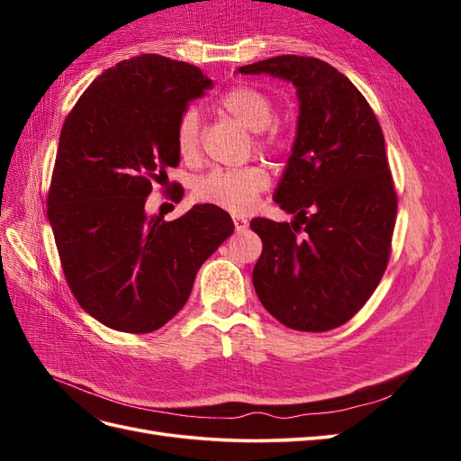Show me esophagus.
Masks as SVG:
<instances>
[{
  "instance_id": "obj_1",
  "label": "esophagus",
  "mask_w": 461,
  "mask_h": 461,
  "mask_svg": "<svg viewBox=\"0 0 461 461\" xmlns=\"http://www.w3.org/2000/svg\"><path fill=\"white\" fill-rule=\"evenodd\" d=\"M232 221H234V227H236V230H246L248 229V219L244 217V215H232Z\"/></svg>"
}]
</instances>
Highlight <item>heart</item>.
Here are the masks:
<instances>
[{
	"label": "heart",
	"instance_id": "heart-1",
	"mask_svg": "<svg viewBox=\"0 0 461 461\" xmlns=\"http://www.w3.org/2000/svg\"><path fill=\"white\" fill-rule=\"evenodd\" d=\"M221 109L239 121L244 129L259 132L258 146L263 151H273L278 148V136L267 132L275 119V105L271 97L254 86H232L219 100ZM202 119L196 107H186L176 121L175 142L183 159H194L200 151ZM269 186V175L258 165L239 167V169H212L200 176L194 185V196L198 202L225 209L230 213L248 212L259 194Z\"/></svg>",
	"mask_w": 461,
	"mask_h": 461
}]
</instances>
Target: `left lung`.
<instances>
[{"mask_svg": "<svg viewBox=\"0 0 461 461\" xmlns=\"http://www.w3.org/2000/svg\"><path fill=\"white\" fill-rule=\"evenodd\" d=\"M296 86V138L273 200L290 222L252 219L263 252L252 281L283 325L323 332L352 319L381 283L396 219L384 136L361 92L332 65L278 55L240 67Z\"/></svg>", "mask_w": 461, "mask_h": 461, "instance_id": "1", "label": "left lung"}]
</instances>
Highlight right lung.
I'll use <instances>...</instances> for the list:
<instances>
[{"label": "right lung", "mask_w": 461, "mask_h": 461, "mask_svg": "<svg viewBox=\"0 0 461 461\" xmlns=\"http://www.w3.org/2000/svg\"><path fill=\"white\" fill-rule=\"evenodd\" d=\"M212 86L198 67L142 53L97 77L63 122L48 219L77 302L109 329L163 327L232 234L230 215L209 203L175 221L146 212L151 185L178 165L180 113Z\"/></svg>", "instance_id": "add662e5"}]
</instances>
